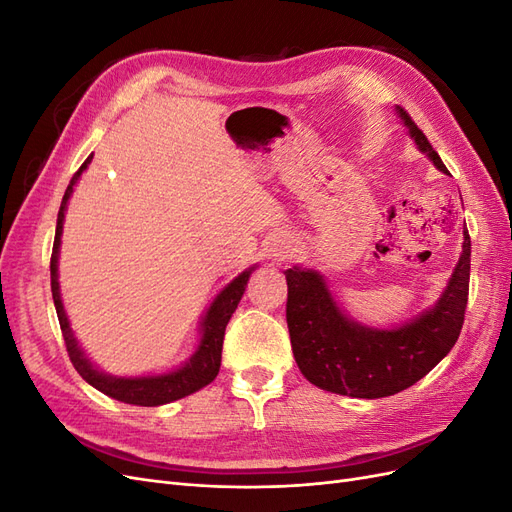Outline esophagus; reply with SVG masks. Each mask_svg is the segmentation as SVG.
<instances>
[{
	"label": "esophagus",
	"instance_id": "1",
	"mask_svg": "<svg viewBox=\"0 0 512 512\" xmlns=\"http://www.w3.org/2000/svg\"><path fill=\"white\" fill-rule=\"evenodd\" d=\"M269 256H271L275 262L286 260L288 256H292V243H290L288 239L277 237V239L269 245Z\"/></svg>",
	"mask_w": 512,
	"mask_h": 512
}]
</instances>
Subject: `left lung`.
Masks as SVG:
<instances>
[{"label": "left lung", "mask_w": 512, "mask_h": 512, "mask_svg": "<svg viewBox=\"0 0 512 512\" xmlns=\"http://www.w3.org/2000/svg\"><path fill=\"white\" fill-rule=\"evenodd\" d=\"M397 111L418 149L448 173L408 111L401 106ZM470 252L466 228L461 258L442 299L423 316L391 331L348 320L316 271L286 269V322L301 374L324 391L361 399L395 395L427 376L459 339L468 307Z\"/></svg>", "instance_id": "obj_1"}]
</instances>
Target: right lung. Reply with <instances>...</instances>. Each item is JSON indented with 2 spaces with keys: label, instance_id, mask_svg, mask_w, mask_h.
Here are the masks:
<instances>
[{
  "label": "right lung",
  "instance_id": "1",
  "mask_svg": "<svg viewBox=\"0 0 512 512\" xmlns=\"http://www.w3.org/2000/svg\"><path fill=\"white\" fill-rule=\"evenodd\" d=\"M89 156L83 166L76 170L74 177L70 179L68 190L64 194V200H61V207L57 213V228H55V241H53V254H51V290H53V301L57 309V318H59V327L61 335H64L66 350L74 369L79 371L81 378L87 380L94 389L102 391L104 395L113 397L117 401H123V404H134V406H162L170 404V401L181 399L185 395H192L198 389H203L209 382L215 380L220 371L222 363V344H224V331L230 316L235 314V309L243 297L247 280H250L252 269L243 271L235 282H230L215 299L209 307V312L203 322V337H200V346L194 352L192 359L179 367L177 371H170V374L164 376H147V378H113V376H104L102 371L94 369L87 359L83 350L76 344V339L72 335V329L68 324L64 305H61L59 299V282H57V256H59V241H61V228H64V211L68 205V198L72 194L74 183L79 181L81 173L91 162Z\"/></svg>",
  "mask_w": 512,
  "mask_h": 512
}]
</instances>
